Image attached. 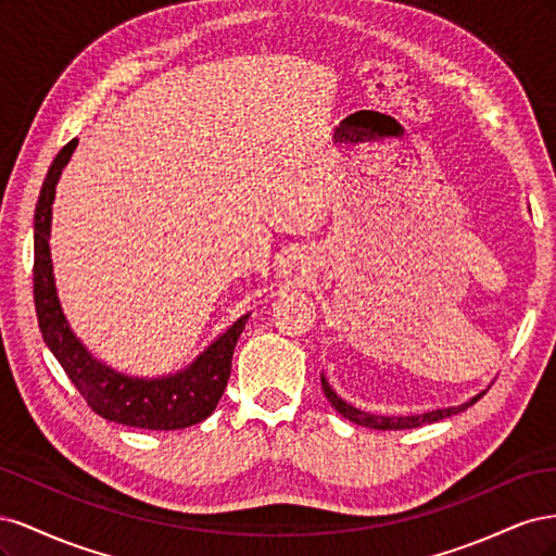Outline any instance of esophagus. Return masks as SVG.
<instances>
[{
  "mask_svg": "<svg viewBox=\"0 0 556 556\" xmlns=\"http://www.w3.org/2000/svg\"><path fill=\"white\" fill-rule=\"evenodd\" d=\"M290 268L292 271H299V274H306V262H304V257H292L290 260Z\"/></svg>",
  "mask_w": 556,
  "mask_h": 556,
  "instance_id": "1",
  "label": "esophagus"
}]
</instances>
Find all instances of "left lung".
I'll list each match as a JSON object with an SVG mask.
<instances>
[{
  "label": "left lung",
  "mask_w": 556,
  "mask_h": 556,
  "mask_svg": "<svg viewBox=\"0 0 556 556\" xmlns=\"http://www.w3.org/2000/svg\"><path fill=\"white\" fill-rule=\"evenodd\" d=\"M319 380H323V390H325V396L329 399L331 406L339 410L345 419H350V422L355 425H362V427H368V429H415V427H422V425H431V422H439V419H445L450 415H457L462 410H466L468 406H473V403L486 392H480L476 394L473 399H468L464 403H459V406H447V408H435V410H427V413H417V415H376V413H366L357 406H352V403H348L345 399H341L339 394L333 392V387L329 384V380L325 378V374L319 376Z\"/></svg>",
  "instance_id": "left-lung-1"
}]
</instances>
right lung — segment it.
Instances as JSON below:
<instances>
[{
  "mask_svg": "<svg viewBox=\"0 0 556 556\" xmlns=\"http://www.w3.org/2000/svg\"><path fill=\"white\" fill-rule=\"evenodd\" d=\"M76 146L78 139H72L50 164L35 211V304L43 341L88 406L109 422L153 431H176L204 422L225 392L233 348L250 313L211 341L188 366L169 376H129L97 359L74 333L62 311L50 260L55 188Z\"/></svg>",
  "mask_w": 556,
  "mask_h": 556,
  "instance_id": "obj_1",
  "label": "right lung"
}]
</instances>
